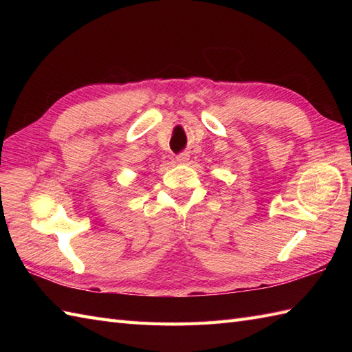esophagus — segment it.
<instances>
[{
  "mask_svg": "<svg viewBox=\"0 0 352 352\" xmlns=\"http://www.w3.org/2000/svg\"><path fill=\"white\" fill-rule=\"evenodd\" d=\"M189 160V153H186V151H183V153H180L177 155V162L178 163H186Z\"/></svg>",
  "mask_w": 352,
  "mask_h": 352,
  "instance_id": "esophagus-1",
  "label": "esophagus"
}]
</instances>
